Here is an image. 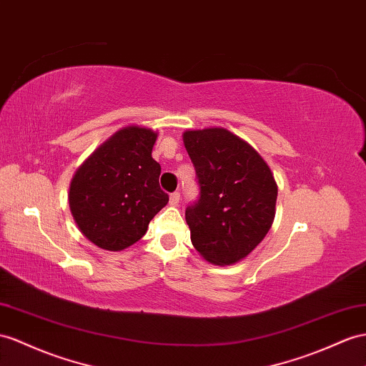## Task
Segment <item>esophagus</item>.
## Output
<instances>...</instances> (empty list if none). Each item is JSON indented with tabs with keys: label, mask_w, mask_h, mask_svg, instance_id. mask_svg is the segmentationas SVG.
<instances>
[{
	"label": "esophagus",
	"mask_w": 366,
	"mask_h": 366,
	"mask_svg": "<svg viewBox=\"0 0 366 366\" xmlns=\"http://www.w3.org/2000/svg\"><path fill=\"white\" fill-rule=\"evenodd\" d=\"M179 201H181V194L179 193L174 192V193L170 194V205H173V207H176V205L179 204Z\"/></svg>",
	"instance_id": "obj_1"
}]
</instances>
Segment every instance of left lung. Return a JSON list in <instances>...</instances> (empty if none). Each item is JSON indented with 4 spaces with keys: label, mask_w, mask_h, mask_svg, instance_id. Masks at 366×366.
<instances>
[{
    "label": "left lung",
    "mask_w": 366,
    "mask_h": 366,
    "mask_svg": "<svg viewBox=\"0 0 366 366\" xmlns=\"http://www.w3.org/2000/svg\"><path fill=\"white\" fill-rule=\"evenodd\" d=\"M182 139L201 189L185 210L192 244L214 266L235 264L272 227L275 177L257 149L226 128L187 129Z\"/></svg>",
    "instance_id": "left-lung-1"
}]
</instances>
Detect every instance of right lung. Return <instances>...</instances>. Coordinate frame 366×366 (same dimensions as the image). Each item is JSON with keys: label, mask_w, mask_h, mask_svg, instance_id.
<instances>
[{"label": "right lung", "mask_w": 366, "mask_h": 366, "mask_svg": "<svg viewBox=\"0 0 366 366\" xmlns=\"http://www.w3.org/2000/svg\"><path fill=\"white\" fill-rule=\"evenodd\" d=\"M157 133L128 125L105 140L74 173L69 209L79 230L92 244L119 252L142 238L168 194L159 187L153 156Z\"/></svg>", "instance_id": "obj_1"}]
</instances>
